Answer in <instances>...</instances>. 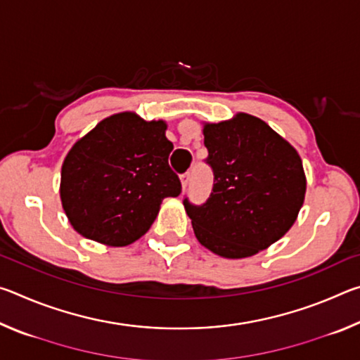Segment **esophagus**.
Returning <instances> with one entry per match:
<instances>
[{
	"label": "esophagus",
	"instance_id": "1",
	"mask_svg": "<svg viewBox=\"0 0 360 360\" xmlns=\"http://www.w3.org/2000/svg\"><path fill=\"white\" fill-rule=\"evenodd\" d=\"M188 181H191V173H184V174H181V184H182V188H187V186H188Z\"/></svg>",
	"mask_w": 360,
	"mask_h": 360
}]
</instances>
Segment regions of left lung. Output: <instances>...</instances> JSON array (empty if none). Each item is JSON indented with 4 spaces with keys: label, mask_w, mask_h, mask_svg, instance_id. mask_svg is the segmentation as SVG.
Instances as JSON below:
<instances>
[{
    "label": "left lung",
    "mask_w": 360,
    "mask_h": 360,
    "mask_svg": "<svg viewBox=\"0 0 360 360\" xmlns=\"http://www.w3.org/2000/svg\"><path fill=\"white\" fill-rule=\"evenodd\" d=\"M203 136L214 186L202 206L184 200L195 236L221 257H251L297 221L307 192L302 158L266 122L246 112L205 122Z\"/></svg>",
    "instance_id": "obj_1"
}]
</instances>
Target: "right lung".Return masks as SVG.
Masks as SVG:
<instances>
[{
	"label": "right lung",
	"mask_w": 360,
	"mask_h": 360,
	"mask_svg": "<svg viewBox=\"0 0 360 360\" xmlns=\"http://www.w3.org/2000/svg\"><path fill=\"white\" fill-rule=\"evenodd\" d=\"M165 120L136 112L103 119L66 154L60 200L79 235L122 248L150 229L163 198L178 197L181 181L168 165L173 143Z\"/></svg>",
	"instance_id": "obj_1"
}]
</instances>
